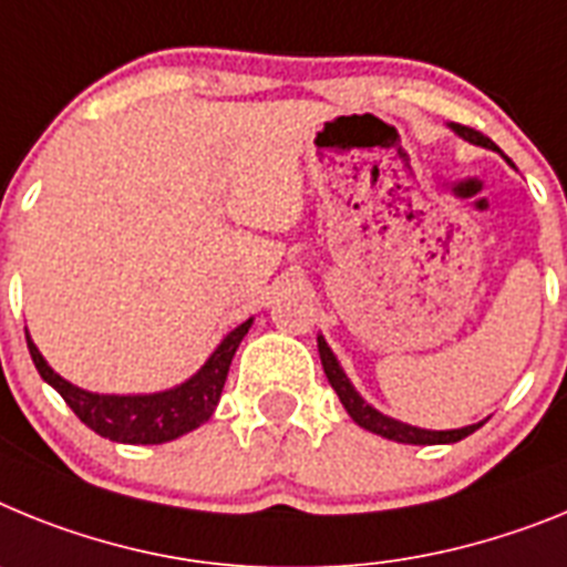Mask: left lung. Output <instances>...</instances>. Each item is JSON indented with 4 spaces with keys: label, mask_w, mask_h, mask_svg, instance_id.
<instances>
[{
    "label": "left lung",
    "mask_w": 567,
    "mask_h": 567,
    "mask_svg": "<svg viewBox=\"0 0 567 567\" xmlns=\"http://www.w3.org/2000/svg\"><path fill=\"white\" fill-rule=\"evenodd\" d=\"M451 131H454V134H460L465 142H474V145H482V147H488V151L502 154L499 147H496L488 136L480 134V131H474V127H465V125H456V122H451ZM317 344H319V359H322L324 377H328L331 388L337 391L339 402L344 405V411L351 413V420L357 422L359 427H365V431H371V433H379V436H385V440L405 442V445H447V442L465 440V436H471L476 427H482V422H476V425L456 427V431H425V427H413V425H408V422L391 420V416L379 413L377 408H371L365 400H362V396H359L357 388L351 385V379L344 377L342 365H339V359L333 357V351L328 348V342H324L322 337H317Z\"/></svg>",
    "instance_id": "left-lung-1"
}]
</instances>
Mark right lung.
Returning a JSON list of instances; mask_svg holds the SVG:
<instances>
[{
  "label": "right lung",
  "mask_w": 567,
  "mask_h": 567,
  "mask_svg": "<svg viewBox=\"0 0 567 567\" xmlns=\"http://www.w3.org/2000/svg\"><path fill=\"white\" fill-rule=\"evenodd\" d=\"M254 319H245L243 324H236L234 331L216 344V351L210 353L208 362L182 385L171 388V391L159 393H91L85 388L71 385L68 379L59 377L45 357L39 353L33 339L28 337V351H31L33 365H37L39 377L45 379L48 385L56 388V393L68 402L79 420L85 422L91 431L111 442H127V445H162L171 442L182 433L194 431L202 422L210 420V413L219 405L223 396L225 379H228L230 359H234L236 348L245 339Z\"/></svg>",
  "instance_id": "1"
}]
</instances>
